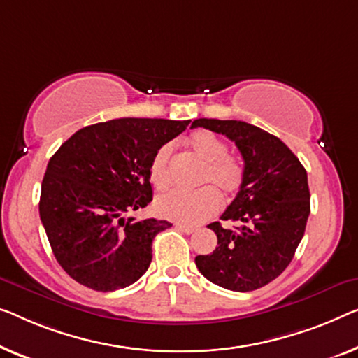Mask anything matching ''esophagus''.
Segmentation results:
<instances>
[{
    "label": "esophagus",
    "mask_w": 358,
    "mask_h": 358,
    "mask_svg": "<svg viewBox=\"0 0 358 358\" xmlns=\"http://www.w3.org/2000/svg\"><path fill=\"white\" fill-rule=\"evenodd\" d=\"M175 227H177L180 231H183V233H186V234H191V233H194V231H196V228H194V227L183 225V223H177V225H175Z\"/></svg>",
    "instance_id": "1"
}]
</instances>
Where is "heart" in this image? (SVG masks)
Wrapping results in <instances>:
<instances>
[{
  "label": "heart",
  "instance_id": "heart-1",
  "mask_svg": "<svg viewBox=\"0 0 358 358\" xmlns=\"http://www.w3.org/2000/svg\"><path fill=\"white\" fill-rule=\"evenodd\" d=\"M188 146L191 152L204 162L197 183L210 186H204L193 193L173 191L157 197L156 212L164 218L183 225H197L215 215L220 209V197L215 191L216 189L227 199L241 191L246 170L241 159L228 154L227 143L209 130H199L191 135ZM172 156L173 143H165L157 149L149 164V180L159 191H165L172 183ZM213 187L216 189L213 190Z\"/></svg>",
  "mask_w": 358,
  "mask_h": 358
}]
</instances>
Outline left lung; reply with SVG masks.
Segmentation results:
<instances>
[{"label":"left lung","mask_w":358,"mask_h":358,"mask_svg":"<svg viewBox=\"0 0 358 358\" xmlns=\"http://www.w3.org/2000/svg\"><path fill=\"white\" fill-rule=\"evenodd\" d=\"M191 127L230 138L246 170L241 191L222 215L239 227L207 225L217 234V248L197 255V270L225 289H259L286 270L306 231L310 213L306 169L280 138L246 122L197 119Z\"/></svg>","instance_id":"obj_1"}]
</instances>
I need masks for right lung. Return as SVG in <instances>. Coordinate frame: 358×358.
I'll use <instances>...</instances> for the list:
<instances>
[{"label":"right lung","mask_w":358,"mask_h":358,"mask_svg":"<svg viewBox=\"0 0 358 358\" xmlns=\"http://www.w3.org/2000/svg\"><path fill=\"white\" fill-rule=\"evenodd\" d=\"M189 120L115 119L82 130L50 159L40 218L64 271L94 291L133 285L149 268L152 239L167 220H135L152 201L149 164Z\"/></svg>","instance_id":"right-lung-1"}]
</instances>
